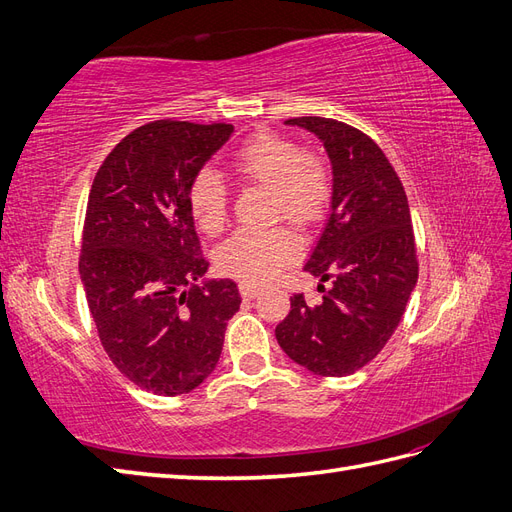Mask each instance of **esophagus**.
<instances>
[{"mask_svg":"<svg viewBox=\"0 0 512 512\" xmlns=\"http://www.w3.org/2000/svg\"><path fill=\"white\" fill-rule=\"evenodd\" d=\"M239 292H241L243 299H254L256 294L260 292V288L256 284H252V282H241L239 284Z\"/></svg>","mask_w":512,"mask_h":512,"instance_id":"1","label":"esophagus"}]
</instances>
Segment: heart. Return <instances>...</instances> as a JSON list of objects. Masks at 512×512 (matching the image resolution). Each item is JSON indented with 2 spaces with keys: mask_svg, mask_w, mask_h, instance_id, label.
Instances as JSON below:
<instances>
[{
  "mask_svg": "<svg viewBox=\"0 0 512 512\" xmlns=\"http://www.w3.org/2000/svg\"><path fill=\"white\" fill-rule=\"evenodd\" d=\"M235 173L252 183L271 188V215L299 228H312L322 220L331 200V170L316 151L301 149L297 141L275 132H256L230 156ZM194 222L207 235L220 232L228 220L230 192L218 170H196L188 188ZM301 243L286 226L267 230L243 228L218 252L224 273L245 282L265 284L299 256Z\"/></svg>",
  "mask_w": 512,
  "mask_h": 512,
  "instance_id": "1",
  "label": "heart"
}]
</instances>
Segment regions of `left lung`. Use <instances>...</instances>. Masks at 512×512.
I'll list each match as a JSON object with an SVG mask.
<instances>
[{
	"label": "left lung",
	"mask_w": 512,
	"mask_h": 512,
	"mask_svg": "<svg viewBox=\"0 0 512 512\" xmlns=\"http://www.w3.org/2000/svg\"><path fill=\"white\" fill-rule=\"evenodd\" d=\"M314 132L333 164L331 215L305 271L322 301L290 297V314L275 327L277 344L318 376L342 378L386 346L418 280L416 243L406 190L384 151L367 134L327 117H292Z\"/></svg>",
	"instance_id": "8db88e82"
}]
</instances>
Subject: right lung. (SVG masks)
<instances>
[{
  "mask_svg": "<svg viewBox=\"0 0 512 512\" xmlns=\"http://www.w3.org/2000/svg\"><path fill=\"white\" fill-rule=\"evenodd\" d=\"M230 123L158 119L108 153L91 183L79 271L108 359L164 397L194 391L220 361L237 284L198 286L200 252L188 188L232 134Z\"/></svg>",
  "mask_w": 512,
  "mask_h": 512,
  "instance_id": "add662e5",
  "label": "right lung"
}]
</instances>
